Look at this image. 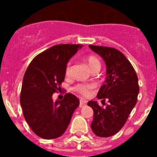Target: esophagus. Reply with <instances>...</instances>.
I'll list each match as a JSON object with an SVG mask.
<instances>
[{
    "mask_svg": "<svg viewBox=\"0 0 157 157\" xmlns=\"http://www.w3.org/2000/svg\"><path fill=\"white\" fill-rule=\"evenodd\" d=\"M86 102L83 101V100H81V101H80V104H79L80 108H83V107L86 106Z\"/></svg>",
    "mask_w": 157,
    "mask_h": 157,
    "instance_id": "34e87169",
    "label": "esophagus"
}]
</instances>
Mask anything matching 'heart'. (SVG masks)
Here are the masks:
<instances>
[{
	"label": "heart",
	"instance_id": "b5f03b06",
	"mask_svg": "<svg viewBox=\"0 0 157 157\" xmlns=\"http://www.w3.org/2000/svg\"><path fill=\"white\" fill-rule=\"evenodd\" d=\"M86 60L89 63V66L90 67L92 71L96 69H101V63L100 59L95 56H89L86 58ZM71 63L68 62L65 68V74L66 75H69L71 73ZM96 88V85L94 83H79L74 87V90L77 94L81 95L84 98H88L91 95L94 89Z\"/></svg>",
	"mask_w": 157,
	"mask_h": 157
}]
</instances>
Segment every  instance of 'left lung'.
Wrapping results in <instances>:
<instances>
[{
  "label": "left lung",
  "mask_w": 157,
  "mask_h": 157,
  "mask_svg": "<svg viewBox=\"0 0 157 157\" xmlns=\"http://www.w3.org/2000/svg\"><path fill=\"white\" fill-rule=\"evenodd\" d=\"M89 46L103 58L107 67L106 79L97 97L104 103L108 99L109 105L102 108L97 101L87 104L94 110L93 132L107 138L121 130L135 106L139 93L138 78L132 64L120 51L111 47Z\"/></svg>",
  "instance_id": "8db88e82"
}]
</instances>
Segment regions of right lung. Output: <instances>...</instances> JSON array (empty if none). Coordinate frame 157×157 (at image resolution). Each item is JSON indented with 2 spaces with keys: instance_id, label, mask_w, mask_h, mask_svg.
Here are the masks:
<instances>
[{
  "instance_id": "right-lung-1",
  "label": "right lung",
  "mask_w": 157,
  "mask_h": 157,
  "mask_svg": "<svg viewBox=\"0 0 157 157\" xmlns=\"http://www.w3.org/2000/svg\"><path fill=\"white\" fill-rule=\"evenodd\" d=\"M82 45L61 44L38 54L23 76L20 104L31 130L44 139L59 138L67 130L79 100L66 94L61 101H52V94L61 90L69 59Z\"/></svg>"
}]
</instances>
